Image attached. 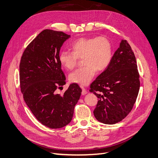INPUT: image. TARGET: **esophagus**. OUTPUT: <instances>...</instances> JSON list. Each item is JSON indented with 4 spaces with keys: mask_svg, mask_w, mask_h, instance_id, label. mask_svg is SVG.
Segmentation results:
<instances>
[{
    "mask_svg": "<svg viewBox=\"0 0 158 158\" xmlns=\"http://www.w3.org/2000/svg\"><path fill=\"white\" fill-rule=\"evenodd\" d=\"M81 89H82V91H81V94H82L83 95H84V94L87 93V90L85 89V88L83 86H81Z\"/></svg>",
    "mask_w": 158,
    "mask_h": 158,
    "instance_id": "1",
    "label": "esophagus"
}]
</instances>
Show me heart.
I'll list each match as a JSON object with an SVG mask.
<instances>
[{
	"label": "heart",
	"mask_w": 158,
	"mask_h": 158,
	"mask_svg": "<svg viewBox=\"0 0 158 158\" xmlns=\"http://www.w3.org/2000/svg\"><path fill=\"white\" fill-rule=\"evenodd\" d=\"M71 52H61L59 61L64 68L72 70L77 65L78 59L83 58L85 66L69 76L71 82L82 85L90 82L97 70H106L113 58L112 44L106 36L81 37L71 44Z\"/></svg>",
	"instance_id": "obj_1"
}]
</instances>
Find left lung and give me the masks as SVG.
I'll list each match as a JSON object with an SVG mask.
<instances>
[{
	"instance_id": "8db88e82",
	"label": "left lung",
	"mask_w": 158,
	"mask_h": 158,
	"mask_svg": "<svg viewBox=\"0 0 158 158\" xmlns=\"http://www.w3.org/2000/svg\"><path fill=\"white\" fill-rule=\"evenodd\" d=\"M140 87L139 74L133 50L122 40L110 65L90 85L98 98L94 115L100 123L114 124L127 117L135 102Z\"/></svg>"
}]
</instances>
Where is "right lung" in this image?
Returning <instances> with one entry per match:
<instances>
[{"instance_id": "obj_1", "label": "right lung", "mask_w": 158, "mask_h": 158, "mask_svg": "<svg viewBox=\"0 0 158 158\" xmlns=\"http://www.w3.org/2000/svg\"><path fill=\"white\" fill-rule=\"evenodd\" d=\"M70 37L63 31L44 30L24 50L20 61V87L25 102L38 121L52 129L70 123L81 93L77 84H72L63 94L56 93L65 84L59 54Z\"/></svg>"}]
</instances>
